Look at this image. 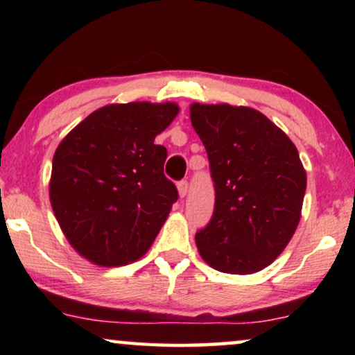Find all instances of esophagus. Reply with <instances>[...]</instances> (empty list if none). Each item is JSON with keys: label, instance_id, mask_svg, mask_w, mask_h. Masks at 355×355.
<instances>
[{"label": "esophagus", "instance_id": "1", "mask_svg": "<svg viewBox=\"0 0 355 355\" xmlns=\"http://www.w3.org/2000/svg\"><path fill=\"white\" fill-rule=\"evenodd\" d=\"M187 191H189V182L187 181H181L178 184V192H179V197L184 198L187 196Z\"/></svg>", "mask_w": 355, "mask_h": 355}]
</instances>
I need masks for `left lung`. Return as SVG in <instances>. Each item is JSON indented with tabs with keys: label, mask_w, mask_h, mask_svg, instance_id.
Segmentation results:
<instances>
[{
	"label": "left lung",
	"mask_w": 355,
	"mask_h": 355,
	"mask_svg": "<svg viewBox=\"0 0 355 355\" xmlns=\"http://www.w3.org/2000/svg\"><path fill=\"white\" fill-rule=\"evenodd\" d=\"M189 108L216 192L211 221L196 234L198 254L221 273H257L286 249L302 216L307 173L297 148L250 106Z\"/></svg>",
	"instance_id": "obj_1"
}]
</instances>
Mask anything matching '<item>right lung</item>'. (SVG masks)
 <instances>
[{
  "mask_svg": "<svg viewBox=\"0 0 355 355\" xmlns=\"http://www.w3.org/2000/svg\"><path fill=\"white\" fill-rule=\"evenodd\" d=\"M179 113L174 101L111 103L90 113L58 145L50 202L62 234L98 266L147 254L178 200L155 137Z\"/></svg>",
  "mask_w": 355,
  "mask_h": 355,
  "instance_id": "obj_1",
  "label": "right lung"
}]
</instances>
